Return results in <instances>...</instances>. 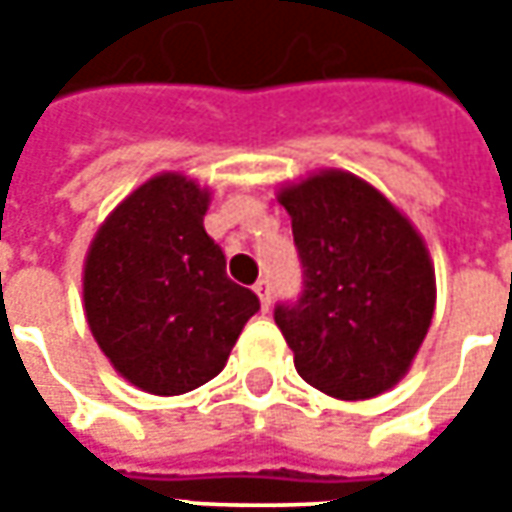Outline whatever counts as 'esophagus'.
I'll list each match as a JSON object with an SVG mask.
<instances>
[{"label":"esophagus","instance_id":"34e87169","mask_svg":"<svg viewBox=\"0 0 512 512\" xmlns=\"http://www.w3.org/2000/svg\"><path fill=\"white\" fill-rule=\"evenodd\" d=\"M253 290H256L259 302H262V310H270V285H267V279H259V282L253 285Z\"/></svg>","mask_w":512,"mask_h":512}]
</instances>
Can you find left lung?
I'll list each match as a JSON object with an SVG mask.
<instances>
[{
    "label": "left lung",
    "instance_id": "obj_1",
    "mask_svg": "<svg viewBox=\"0 0 512 512\" xmlns=\"http://www.w3.org/2000/svg\"><path fill=\"white\" fill-rule=\"evenodd\" d=\"M305 270L299 302L276 325L299 376L333 399H373L402 379L436 307V273L419 230L347 170L279 190Z\"/></svg>",
    "mask_w": 512,
    "mask_h": 512
}]
</instances>
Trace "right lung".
Returning <instances> with one entry per match:
<instances>
[{
    "label": "right lung",
    "instance_id": "right-lung-1",
    "mask_svg": "<svg viewBox=\"0 0 512 512\" xmlns=\"http://www.w3.org/2000/svg\"><path fill=\"white\" fill-rule=\"evenodd\" d=\"M210 190L182 173L139 185L96 230L82 293L96 344L122 379L179 396L222 373L253 290L230 282L225 253L205 233Z\"/></svg>",
    "mask_w": 512,
    "mask_h": 512
}]
</instances>
